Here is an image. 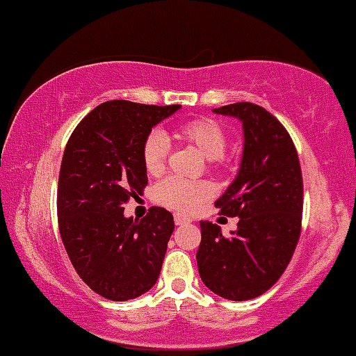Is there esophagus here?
I'll return each mask as SVG.
<instances>
[{
    "mask_svg": "<svg viewBox=\"0 0 356 356\" xmlns=\"http://www.w3.org/2000/svg\"><path fill=\"white\" fill-rule=\"evenodd\" d=\"M174 221H175V225H177V226H181V225H187V222H191L189 218H186V216H181V214H175Z\"/></svg>",
    "mask_w": 356,
    "mask_h": 356,
    "instance_id": "34e87169",
    "label": "esophagus"
}]
</instances>
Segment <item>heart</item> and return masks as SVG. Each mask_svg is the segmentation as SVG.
Returning <instances> with one entry per match:
<instances>
[{
  "instance_id": "obj_1",
  "label": "heart",
  "mask_w": 356,
  "mask_h": 356,
  "mask_svg": "<svg viewBox=\"0 0 356 356\" xmlns=\"http://www.w3.org/2000/svg\"><path fill=\"white\" fill-rule=\"evenodd\" d=\"M181 136L191 143L199 154L208 160H221L226 148V134L216 121L201 118L186 123L181 128ZM169 155V140L163 131L155 130L143 143L142 157L148 174H160L165 169ZM209 186L204 182L182 181L169 177L157 184L154 191L155 201L177 213H193L201 202L209 197Z\"/></svg>"
}]
</instances>
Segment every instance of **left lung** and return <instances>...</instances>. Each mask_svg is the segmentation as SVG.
<instances>
[{"label": "left lung", "mask_w": 356, "mask_h": 356, "mask_svg": "<svg viewBox=\"0 0 356 356\" xmlns=\"http://www.w3.org/2000/svg\"><path fill=\"white\" fill-rule=\"evenodd\" d=\"M213 111L240 120L243 128L240 169L214 202L240 221L229 236L201 221L197 268L214 294L248 300L267 292L292 259L302 220V174L292 138L267 109L235 103Z\"/></svg>", "instance_id": "left-lung-1"}]
</instances>
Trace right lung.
Segmentation results:
<instances>
[{"mask_svg": "<svg viewBox=\"0 0 356 356\" xmlns=\"http://www.w3.org/2000/svg\"><path fill=\"white\" fill-rule=\"evenodd\" d=\"M181 104L154 106L115 99L99 104L65 145L57 189L60 238L74 268L111 300L145 294L157 282L174 216L154 206L143 220L124 216V202L143 193V143Z\"/></svg>", "mask_w": 356, "mask_h": 356, "instance_id": "right-lung-1", "label": "right lung"}]
</instances>
